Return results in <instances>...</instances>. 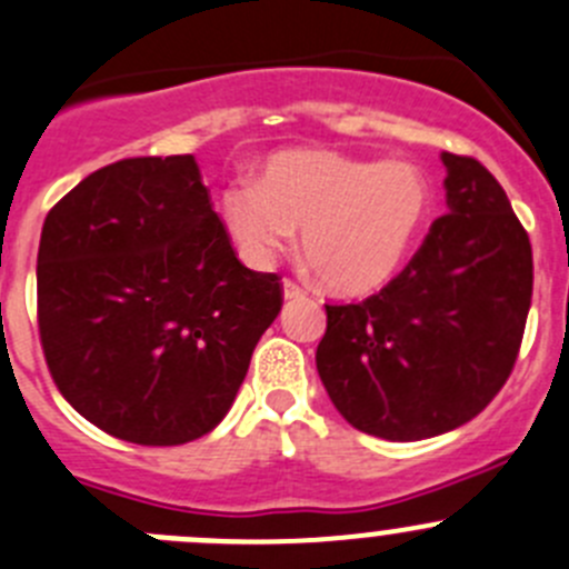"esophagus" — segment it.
Returning <instances> with one entry per match:
<instances>
[{
  "label": "esophagus",
  "instance_id": "34e87169",
  "mask_svg": "<svg viewBox=\"0 0 569 569\" xmlns=\"http://www.w3.org/2000/svg\"><path fill=\"white\" fill-rule=\"evenodd\" d=\"M283 297H286V300H302V297H306V289H302V286H297L295 280H286Z\"/></svg>",
  "mask_w": 569,
  "mask_h": 569
}]
</instances>
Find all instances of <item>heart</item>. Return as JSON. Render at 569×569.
Listing matches in <instances>:
<instances>
[{
	"mask_svg": "<svg viewBox=\"0 0 569 569\" xmlns=\"http://www.w3.org/2000/svg\"><path fill=\"white\" fill-rule=\"evenodd\" d=\"M433 191L411 163L363 161L325 150L269 158L258 186L224 191L222 211L244 256L269 263L302 230V256L325 289L363 297L411 258L431 219Z\"/></svg>",
	"mask_w": 569,
	"mask_h": 569,
	"instance_id": "b5f03b06",
	"label": "heart"
}]
</instances>
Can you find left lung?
<instances>
[{"instance_id": "obj_1", "label": "left lung", "mask_w": 569, "mask_h": 569, "mask_svg": "<svg viewBox=\"0 0 569 569\" xmlns=\"http://www.w3.org/2000/svg\"><path fill=\"white\" fill-rule=\"evenodd\" d=\"M448 213L378 295L325 306L317 369L369 437L417 442L470 422L503 389L533 291L526 228L476 158L442 152Z\"/></svg>"}]
</instances>
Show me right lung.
<instances>
[{"label": "right lung", "instance_id": "obj_1", "mask_svg": "<svg viewBox=\"0 0 569 569\" xmlns=\"http://www.w3.org/2000/svg\"><path fill=\"white\" fill-rule=\"evenodd\" d=\"M38 333L60 395L132 445H186L230 411L283 306L236 258L194 156L124 158L43 219Z\"/></svg>", "mask_w": 569, "mask_h": 569}]
</instances>
